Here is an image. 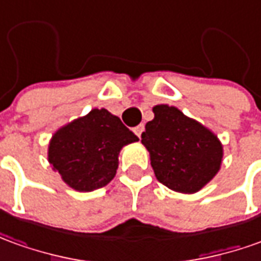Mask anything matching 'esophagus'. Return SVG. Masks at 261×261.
<instances>
[{"label": "esophagus", "instance_id": "esophagus-1", "mask_svg": "<svg viewBox=\"0 0 261 261\" xmlns=\"http://www.w3.org/2000/svg\"><path fill=\"white\" fill-rule=\"evenodd\" d=\"M143 131H144V125L143 124L137 125L136 128H134V133H136L137 136L140 137V138H141V134H143Z\"/></svg>", "mask_w": 261, "mask_h": 261}]
</instances>
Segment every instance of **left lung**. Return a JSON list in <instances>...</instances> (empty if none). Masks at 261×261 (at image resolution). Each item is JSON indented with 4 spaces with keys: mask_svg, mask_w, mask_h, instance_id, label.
Wrapping results in <instances>:
<instances>
[{
    "mask_svg": "<svg viewBox=\"0 0 261 261\" xmlns=\"http://www.w3.org/2000/svg\"><path fill=\"white\" fill-rule=\"evenodd\" d=\"M141 143L156 179L181 194H196L219 172L223 145L218 136L174 106L152 107Z\"/></svg>",
    "mask_w": 261,
    "mask_h": 261,
    "instance_id": "left-lung-1",
    "label": "left lung"
}]
</instances>
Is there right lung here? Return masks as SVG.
I'll return each mask as SVG.
<instances>
[{
    "instance_id": "1",
    "label": "right lung",
    "mask_w": 261,
    "mask_h": 261,
    "mask_svg": "<svg viewBox=\"0 0 261 261\" xmlns=\"http://www.w3.org/2000/svg\"><path fill=\"white\" fill-rule=\"evenodd\" d=\"M138 137L106 109L62 125L48 145V161L62 181L74 191L92 192L116 176L123 147Z\"/></svg>"
}]
</instances>
